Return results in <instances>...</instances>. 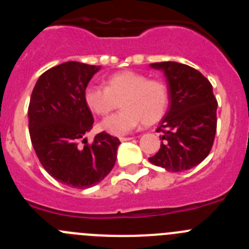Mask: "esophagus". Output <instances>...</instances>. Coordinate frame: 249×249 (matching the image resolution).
<instances>
[{"label": "esophagus", "mask_w": 249, "mask_h": 249, "mask_svg": "<svg viewBox=\"0 0 249 249\" xmlns=\"http://www.w3.org/2000/svg\"><path fill=\"white\" fill-rule=\"evenodd\" d=\"M129 140H132V137H120L121 142H126V141H129Z\"/></svg>", "instance_id": "1"}]
</instances>
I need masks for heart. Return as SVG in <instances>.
I'll use <instances>...</instances> for the list:
<instances>
[{"mask_svg": "<svg viewBox=\"0 0 249 249\" xmlns=\"http://www.w3.org/2000/svg\"><path fill=\"white\" fill-rule=\"evenodd\" d=\"M85 103L92 113L106 116L116 108L122 111L101 122L100 127L113 136L129 133L141 122L149 126L158 122L168 106V87L162 80L148 78L136 71H122L109 76L105 89L89 86L85 89Z\"/></svg>", "mask_w": 249, "mask_h": 249, "instance_id": "b5f03b06", "label": "heart"}]
</instances>
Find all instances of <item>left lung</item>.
<instances>
[{
	"mask_svg": "<svg viewBox=\"0 0 249 249\" xmlns=\"http://www.w3.org/2000/svg\"><path fill=\"white\" fill-rule=\"evenodd\" d=\"M151 67L166 76L169 108L157 128L162 133L160 148L149 162L169 172L193 168L210 155L214 142L218 103L212 85L183 63L158 62Z\"/></svg>",
	"mask_w": 249,
	"mask_h": 249,
	"instance_id": "8db88e82",
	"label": "left lung"
}]
</instances>
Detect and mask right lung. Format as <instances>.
Segmentation results:
<instances>
[{
    "instance_id": "obj_1",
    "label": "right lung",
    "mask_w": 249,
    "mask_h": 249,
    "mask_svg": "<svg viewBox=\"0 0 249 249\" xmlns=\"http://www.w3.org/2000/svg\"><path fill=\"white\" fill-rule=\"evenodd\" d=\"M98 70L74 61L50 68L39 76L28 106L31 142L41 164L58 182L81 190L111 172L121 143L106 132L92 143L85 138L93 126V116L83 94Z\"/></svg>"
}]
</instances>
